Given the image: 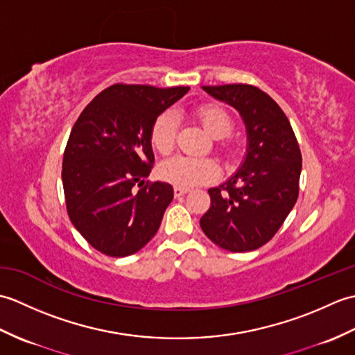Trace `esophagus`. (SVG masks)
<instances>
[{"mask_svg": "<svg viewBox=\"0 0 355 355\" xmlns=\"http://www.w3.org/2000/svg\"><path fill=\"white\" fill-rule=\"evenodd\" d=\"M187 192H189V189H186V187H178V186L173 187V195H175L177 198L183 197V195H186Z\"/></svg>", "mask_w": 355, "mask_h": 355, "instance_id": "obj_1", "label": "esophagus"}]
</instances>
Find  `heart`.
Instances as JSON below:
<instances>
[{"label": "heart", "instance_id": "obj_1", "mask_svg": "<svg viewBox=\"0 0 355 355\" xmlns=\"http://www.w3.org/2000/svg\"><path fill=\"white\" fill-rule=\"evenodd\" d=\"M197 117L205 126V130L212 137H224L227 135L233 122L229 112L216 105H202L197 110ZM178 130V120L172 111H163L157 116L150 126V143L160 154H169L175 146V137ZM218 146L224 148V141H218ZM218 164L210 157H189L175 155L160 164L158 173L171 184L178 187H193L212 182L218 177Z\"/></svg>", "mask_w": 355, "mask_h": 355}]
</instances>
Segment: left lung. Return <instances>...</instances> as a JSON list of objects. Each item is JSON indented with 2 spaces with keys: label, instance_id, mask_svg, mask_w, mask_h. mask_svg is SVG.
Listing matches in <instances>:
<instances>
[{
  "label": "left lung",
  "instance_id": "left-lung-1",
  "mask_svg": "<svg viewBox=\"0 0 355 355\" xmlns=\"http://www.w3.org/2000/svg\"><path fill=\"white\" fill-rule=\"evenodd\" d=\"M235 108L247 131V154L235 175L210 187L200 225L224 250L243 253L267 244L297 201L302 154L281 107L245 84L202 87Z\"/></svg>",
  "mask_w": 355,
  "mask_h": 355
}]
</instances>
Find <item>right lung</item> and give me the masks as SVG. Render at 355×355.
<instances>
[{
  "instance_id": "right-lung-1",
  "label": "right lung",
  "mask_w": 355,
  "mask_h": 355,
  "mask_svg": "<svg viewBox=\"0 0 355 355\" xmlns=\"http://www.w3.org/2000/svg\"><path fill=\"white\" fill-rule=\"evenodd\" d=\"M187 92L116 84L97 94L74 123L62 162L67 212L101 253L134 254L160 227L173 189L145 182L154 164L150 126Z\"/></svg>"
}]
</instances>
